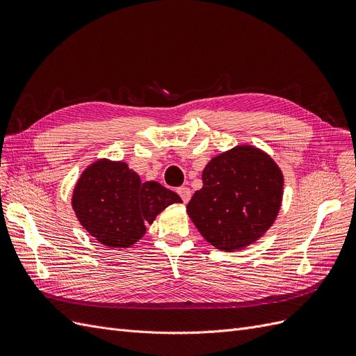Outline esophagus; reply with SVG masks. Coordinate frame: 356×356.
<instances>
[{"instance_id": "esophagus-1", "label": "esophagus", "mask_w": 356, "mask_h": 356, "mask_svg": "<svg viewBox=\"0 0 356 356\" xmlns=\"http://www.w3.org/2000/svg\"><path fill=\"white\" fill-rule=\"evenodd\" d=\"M177 193H179V197L181 198V201L185 202V204L191 200V189L186 188V186L179 188V189H177Z\"/></svg>"}]
</instances>
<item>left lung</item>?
<instances>
[{"mask_svg": "<svg viewBox=\"0 0 356 356\" xmlns=\"http://www.w3.org/2000/svg\"><path fill=\"white\" fill-rule=\"evenodd\" d=\"M284 176L260 149L243 145L214 156L186 211L201 235L225 251L248 247L272 226L282 201Z\"/></svg>", "mask_w": 356, "mask_h": 356, "instance_id": "obj_1", "label": "left lung"}]
</instances>
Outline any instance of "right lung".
<instances>
[{
	"label": "right lung",
	"instance_id": "obj_1",
	"mask_svg": "<svg viewBox=\"0 0 356 356\" xmlns=\"http://www.w3.org/2000/svg\"><path fill=\"white\" fill-rule=\"evenodd\" d=\"M180 197L158 181H142L122 161H99L78 179L72 209L86 231L112 248H127L146 234L156 214Z\"/></svg>",
	"mask_w": 356,
	"mask_h": 356
}]
</instances>
